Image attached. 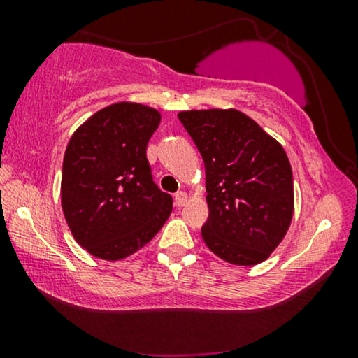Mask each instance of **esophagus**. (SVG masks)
<instances>
[{
	"instance_id": "34e87169",
	"label": "esophagus",
	"mask_w": 358,
	"mask_h": 358,
	"mask_svg": "<svg viewBox=\"0 0 358 358\" xmlns=\"http://www.w3.org/2000/svg\"><path fill=\"white\" fill-rule=\"evenodd\" d=\"M189 202V195L185 194V192H179V194H176V197H174V203L178 205V207H184L185 203Z\"/></svg>"
}]
</instances>
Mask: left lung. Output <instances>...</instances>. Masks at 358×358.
<instances>
[{"label": "left lung", "instance_id": "left-lung-1", "mask_svg": "<svg viewBox=\"0 0 358 358\" xmlns=\"http://www.w3.org/2000/svg\"><path fill=\"white\" fill-rule=\"evenodd\" d=\"M178 117L205 163V244L234 266L266 261L285 238L295 207L283 146L236 109L182 110Z\"/></svg>", "mask_w": 358, "mask_h": 358}]
</instances>
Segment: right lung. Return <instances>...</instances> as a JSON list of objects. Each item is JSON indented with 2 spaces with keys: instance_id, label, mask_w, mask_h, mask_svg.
Here are the masks:
<instances>
[{
  "instance_id": "obj_1",
  "label": "right lung",
  "mask_w": 358,
  "mask_h": 358,
  "mask_svg": "<svg viewBox=\"0 0 358 358\" xmlns=\"http://www.w3.org/2000/svg\"><path fill=\"white\" fill-rule=\"evenodd\" d=\"M161 114L138 102H115L78 127L62 171V208L81 248L104 261L131 256L173 212V197L153 182L146 145Z\"/></svg>"
}]
</instances>
